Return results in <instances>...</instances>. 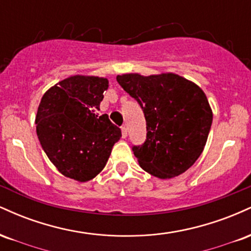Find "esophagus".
<instances>
[{
  "label": "esophagus",
  "instance_id": "obj_1",
  "mask_svg": "<svg viewBox=\"0 0 251 251\" xmlns=\"http://www.w3.org/2000/svg\"><path fill=\"white\" fill-rule=\"evenodd\" d=\"M122 133H123V138L127 137V127H126V126L122 127Z\"/></svg>",
  "mask_w": 251,
  "mask_h": 251
}]
</instances>
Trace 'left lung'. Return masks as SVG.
Wrapping results in <instances>:
<instances>
[{"label": "left lung", "instance_id": "1", "mask_svg": "<svg viewBox=\"0 0 251 251\" xmlns=\"http://www.w3.org/2000/svg\"><path fill=\"white\" fill-rule=\"evenodd\" d=\"M117 81L139 102L146 119L145 143L133 148L140 168L160 179L184 174L203 152L212 124L203 89L175 73H126Z\"/></svg>", "mask_w": 251, "mask_h": 251}]
</instances>
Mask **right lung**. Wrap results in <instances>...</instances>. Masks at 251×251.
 I'll return each mask as SVG.
<instances>
[{"instance_id": "right-lung-1", "label": "right lung", "mask_w": 251, "mask_h": 251, "mask_svg": "<svg viewBox=\"0 0 251 251\" xmlns=\"http://www.w3.org/2000/svg\"><path fill=\"white\" fill-rule=\"evenodd\" d=\"M106 77L72 75L43 94L35 118L43 151L66 177L93 179L107 163L122 131L107 114L99 116Z\"/></svg>"}]
</instances>
